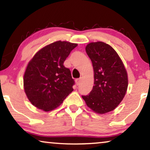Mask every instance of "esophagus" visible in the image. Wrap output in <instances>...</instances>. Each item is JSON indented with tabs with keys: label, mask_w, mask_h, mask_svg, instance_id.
Listing matches in <instances>:
<instances>
[{
	"label": "esophagus",
	"mask_w": 150,
	"mask_h": 150,
	"mask_svg": "<svg viewBox=\"0 0 150 150\" xmlns=\"http://www.w3.org/2000/svg\"><path fill=\"white\" fill-rule=\"evenodd\" d=\"M81 79H78L76 80V85H79L80 83H81Z\"/></svg>",
	"instance_id": "34e87169"
}]
</instances>
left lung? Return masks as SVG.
Instances as JSON below:
<instances>
[{
	"label": "left lung",
	"instance_id": "obj_1",
	"mask_svg": "<svg viewBox=\"0 0 150 150\" xmlns=\"http://www.w3.org/2000/svg\"><path fill=\"white\" fill-rule=\"evenodd\" d=\"M85 50L93 65L94 86L89 94L82 98L97 113L113 110L122 101L128 88L124 65L116 51L106 43H90Z\"/></svg>",
	"mask_w": 150,
	"mask_h": 150
}]
</instances>
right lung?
I'll list each match as a JSON object with an SVG mask.
<instances>
[{
    "label": "right lung",
    "instance_id": "right-lung-1",
    "mask_svg": "<svg viewBox=\"0 0 150 150\" xmlns=\"http://www.w3.org/2000/svg\"><path fill=\"white\" fill-rule=\"evenodd\" d=\"M77 44L58 41L35 54L24 75V88L35 107L50 111L58 107L73 91L74 81L63 63Z\"/></svg>",
    "mask_w": 150,
    "mask_h": 150
}]
</instances>
